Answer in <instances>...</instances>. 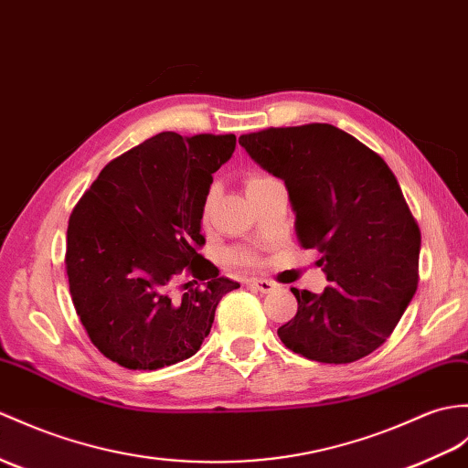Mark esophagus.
I'll return each instance as SVG.
<instances>
[{
	"instance_id": "1",
	"label": "esophagus",
	"mask_w": 468,
	"mask_h": 468,
	"mask_svg": "<svg viewBox=\"0 0 468 468\" xmlns=\"http://www.w3.org/2000/svg\"><path fill=\"white\" fill-rule=\"evenodd\" d=\"M249 285L255 287L261 292H271L275 289L273 281H267V279H249Z\"/></svg>"
}]
</instances>
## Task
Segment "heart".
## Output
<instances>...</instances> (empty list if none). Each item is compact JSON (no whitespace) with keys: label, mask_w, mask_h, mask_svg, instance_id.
<instances>
[{"label":"heart","mask_w":468,"mask_h":468,"mask_svg":"<svg viewBox=\"0 0 468 468\" xmlns=\"http://www.w3.org/2000/svg\"><path fill=\"white\" fill-rule=\"evenodd\" d=\"M263 179H267V177H259V176H255V177H251V179L247 181V187H251V185H255V183H259V181H263ZM211 201H213V193H209L207 201H205V207H203L205 215H207V211H209V205H211Z\"/></svg>","instance_id":"b5f03b06"}]
</instances>
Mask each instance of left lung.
I'll return each mask as SVG.
<instances>
[{
  "label": "left lung",
  "instance_id": "obj_1",
  "mask_svg": "<svg viewBox=\"0 0 468 468\" xmlns=\"http://www.w3.org/2000/svg\"><path fill=\"white\" fill-rule=\"evenodd\" d=\"M259 167L285 181L301 245L317 249L329 285L291 289L299 307L279 339L319 363H353L378 349L419 283L420 231L395 173L329 123L271 127L239 137Z\"/></svg>",
  "mask_w": 468,
  "mask_h": 468
}]
</instances>
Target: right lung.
<instances>
[{"instance_id":"1","label":"right lung","mask_w":468,"mask_h":468,"mask_svg":"<svg viewBox=\"0 0 468 468\" xmlns=\"http://www.w3.org/2000/svg\"><path fill=\"white\" fill-rule=\"evenodd\" d=\"M235 135L163 132L107 163L73 209L65 269L91 343L133 371L176 365L201 349L215 309L237 281L197 253L213 173ZM189 266L203 290L177 302L168 285Z\"/></svg>"}]
</instances>
